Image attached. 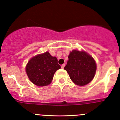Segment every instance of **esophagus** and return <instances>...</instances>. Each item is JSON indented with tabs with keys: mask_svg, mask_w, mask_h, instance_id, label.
I'll use <instances>...</instances> for the list:
<instances>
[{
	"mask_svg": "<svg viewBox=\"0 0 120 120\" xmlns=\"http://www.w3.org/2000/svg\"><path fill=\"white\" fill-rule=\"evenodd\" d=\"M65 64H62L61 65V68H64V67H65Z\"/></svg>",
	"mask_w": 120,
	"mask_h": 120,
	"instance_id": "obj_1",
	"label": "esophagus"
}]
</instances>
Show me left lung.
<instances>
[{
	"instance_id": "1",
	"label": "left lung",
	"mask_w": 120,
	"mask_h": 120,
	"mask_svg": "<svg viewBox=\"0 0 120 120\" xmlns=\"http://www.w3.org/2000/svg\"><path fill=\"white\" fill-rule=\"evenodd\" d=\"M70 79L76 85L83 86L90 82L95 76L96 65L92 57L85 52L72 50L64 67Z\"/></svg>"
}]
</instances>
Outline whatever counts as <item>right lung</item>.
<instances>
[{"label":"right lung","mask_w":120,"mask_h":120,"mask_svg":"<svg viewBox=\"0 0 120 120\" xmlns=\"http://www.w3.org/2000/svg\"><path fill=\"white\" fill-rule=\"evenodd\" d=\"M60 68L57 58L47 52L32 57L26 65V72L32 83L43 86L50 83L55 72Z\"/></svg>","instance_id":"obj_1"}]
</instances>
